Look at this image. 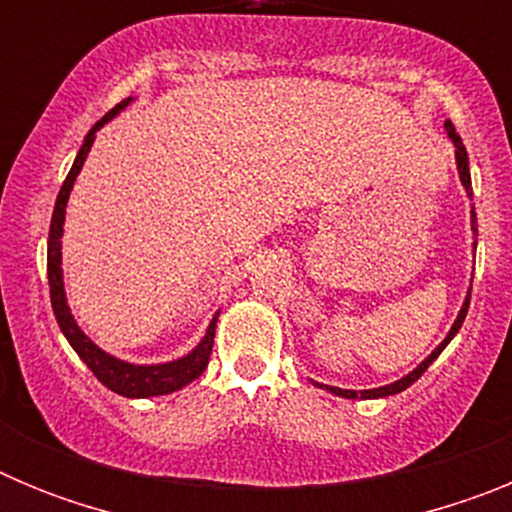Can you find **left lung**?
Wrapping results in <instances>:
<instances>
[{
    "mask_svg": "<svg viewBox=\"0 0 512 512\" xmlns=\"http://www.w3.org/2000/svg\"><path fill=\"white\" fill-rule=\"evenodd\" d=\"M446 130H449V138L454 140V146H456V164H459V176H461V184H464V189H467V192L472 194V176H469V158H467V148H464V143H461V135L456 133L454 122H451V120H446ZM472 230H474V235H477V215H474V207H472ZM474 246H477V243H474ZM467 310H469V295H467V302H464V307H461L459 318H456V323L451 325L449 336L443 338V343H441V346H438L436 351H433V354L428 356V359H425L423 364L418 366V369H415V372H410L408 377H402L400 382H395V384H387V387H379V390H364V392H356V390H341V387H325V384H318V387H325V390H330V392H333V395L351 397V400H356V397H364V400H372V397H390V395H397V392H402V390H408L410 384H413V382H418V379L423 377V372H425V369H428V366H431L433 361L438 359V354H441L443 348L449 346V341H451V338H454L456 333H459L461 323H464V318H467Z\"/></svg>",
    "mask_w": 512,
    "mask_h": 512,
    "instance_id": "left-lung-1",
    "label": "left lung"
}]
</instances>
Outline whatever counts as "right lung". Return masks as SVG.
Wrapping results in <instances>:
<instances>
[{
	"mask_svg": "<svg viewBox=\"0 0 512 512\" xmlns=\"http://www.w3.org/2000/svg\"><path fill=\"white\" fill-rule=\"evenodd\" d=\"M130 99H122L117 107H112L107 115L99 122H94V128L89 130L87 138H84V146H81L79 156H76L74 166H71L66 182H63L61 192H58L56 207H53L51 217V233H48V284H51V305L53 315L58 320V328L63 330V336L69 338V343L74 346L76 354L81 356V361L94 372V377L107 387V390L117 392L122 397H153V395H169L174 390H182L184 384H189L192 379L200 377L205 372L207 361L212 354V338H215V320L207 328V336L202 338V343L194 348L192 354H187L184 359L169 361V364H156V366H135L128 361H120L115 356L104 354L102 348L94 346L81 328L76 325L74 315H71L69 305H66V295H63V271H61V233H63V215H66V202H69L71 187L76 182V174L84 166V158H87L89 148L94 143V135L102 128L104 122L112 120L117 112L128 104Z\"/></svg>",
	"mask_w": 512,
	"mask_h": 512,
	"instance_id": "1",
	"label": "right lung"
}]
</instances>
